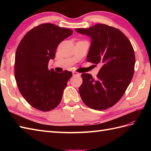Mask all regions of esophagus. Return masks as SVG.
<instances>
[{"label":"esophagus","instance_id":"esophagus-1","mask_svg":"<svg viewBox=\"0 0 151 151\" xmlns=\"http://www.w3.org/2000/svg\"><path fill=\"white\" fill-rule=\"evenodd\" d=\"M73 76H76V75H80V74L76 71H73Z\"/></svg>","mask_w":151,"mask_h":151}]
</instances>
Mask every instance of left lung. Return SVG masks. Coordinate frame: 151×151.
<instances>
[{
	"mask_svg": "<svg viewBox=\"0 0 151 151\" xmlns=\"http://www.w3.org/2000/svg\"><path fill=\"white\" fill-rule=\"evenodd\" d=\"M75 30L91 40L88 62L102 65L97 78L82 74L80 95L88 107L106 110L120 100L132 81L136 61L132 44L121 31L106 24Z\"/></svg>",
	"mask_w": 151,
	"mask_h": 151,
	"instance_id": "8db88e82",
	"label": "left lung"
}]
</instances>
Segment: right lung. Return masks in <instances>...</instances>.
Segmentation results:
<instances>
[{"label": "right lung", "instance_id": "1", "mask_svg": "<svg viewBox=\"0 0 151 151\" xmlns=\"http://www.w3.org/2000/svg\"><path fill=\"white\" fill-rule=\"evenodd\" d=\"M73 34L69 28L51 23L40 24L22 38L16 50L15 78L25 100L37 110L47 111L57 107L73 74L48 69L58 45Z\"/></svg>", "mask_w": 151, "mask_h": 151}]
</instances>
